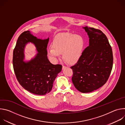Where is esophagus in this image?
<instances>
[{
  "instance_id": "1",
  "label": "esophagus",
  "mask_w": 125,
  "mask_h": 125,
  "mask_svg": "<svg viewBox=\"0 0 125 125\" xmlns=\"http://www.w3.org/2000/svg\"><path fill=\"white\" fill-rule=\"evenodd\" d=\"M67 66H65V65H63V66H62V69H65V68H67Z\"/></svg>"
}]
</instances>
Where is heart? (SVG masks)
<instances>
[{
	"instance_id": "b5f03b06",
	"label": "heart",
	"mask_w": 125,
	"mask_h": 125,
	"mask_svg": "<svg viewBox=\"0 0 125 125\" xmlns=\"http://www.w3.org/2000/svg\"><path fill=\"white\" fill-rule=\"evenodd\" d=\"M84 45V40L80 35L60 33L53 40L52 47L47 49V55L52 61L56 62L62 54L68 63L75 64L82 55Z\"/></svg>"
}]
</instances>
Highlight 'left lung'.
<instances>
[{
    "instance_id": "obj_1",
    "label": "left lung",
    "mask_w": 125,
    "mask_h": 125,
    "mask_svg": "<svg viewBox=\"0 0 125 125\" xmlns=\"http://www.w3.org/2000/svg\"><path fill=\"white\" fill-rule=\"evenodd\" d=\"M90 38V44L83 52L74 66L72 82L83 93H91L103 86L107 81L113 62L111 46L105 34L94 28H83Z\"/></svg>"
}]
</instances>
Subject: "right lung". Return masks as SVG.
<instances>
[{
    "mask_svg": "<svg viewBox=\"0 0 125 125\" xmlns=\"http://www.w3.org/2000/svg\"><path fill=\"white\" fill-rule=\"evenodd\" d=\"M49 38L44 40L33 36L31 31L22 32L17 40L13 51V65L16 78L26 90L36 95H45L52 90L54 80L62 66L53 65L47 56ZM31 42L36 47L38 53L29 62H24L25 44Z\"/></svg>",
    "mask_w": 125,
    "mask_h": 125,
    "instance_id": "1",
    "label": "right lung"
}]
</instances>
